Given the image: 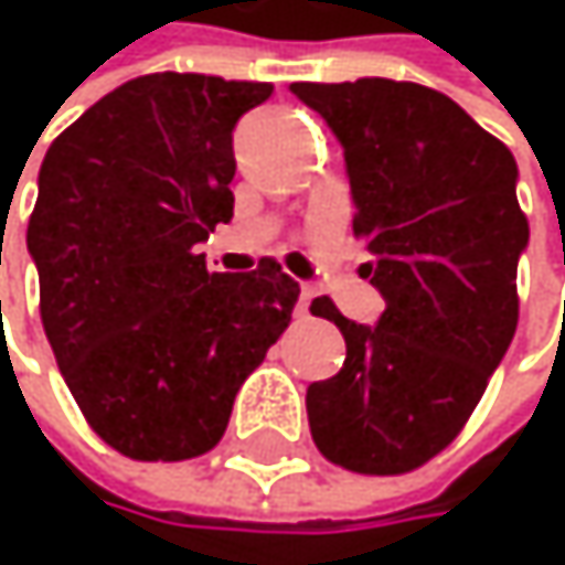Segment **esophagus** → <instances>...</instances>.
<instances>
[{
	"label": "esophagus",
	"instance_id": "obj_1",
	"mask_svg": "<svg viewBox=\"0 0 565 565\" xmlns=\"http://www.w3.org/2000/svg\"><path fill=\"white\" fill-rule=\"evenodd\" d=\"M310 300H313V287H300V300H297V313L300 317L310 313Z\"/></svg>",
	"mask_w": 565,
	"mask_h": 565
}]
</instances>
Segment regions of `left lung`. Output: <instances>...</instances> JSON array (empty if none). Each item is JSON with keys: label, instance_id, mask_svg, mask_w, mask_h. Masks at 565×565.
Instances as JSON below:
<instances>
[{"label": "left lung", "instance_id": "obj_1", "mask_svg": "<svg viewBox=\"0 0 565 565\" xmlns=\"http://www.w3.org/2000/svg\"><path fill=\"white\" fill-rule=\"evenodd\" d=\"M343 147L353 235L383 294L376 327L330 297L310 313L347 340L343 370L307 390L320 455L356 475L422 468L471 418L516 330V262L530 242L516 160L451 97L390 77L297 81Z\"/></svg>", "mask_w": 565, "mask_h": 565}]
</instances>
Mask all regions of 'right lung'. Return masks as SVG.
Returning <instances> with one entry per match:
<instances>
[{"mask_svg": "<svg viewBox=\"0 0 565 565\" xmlns=\"http://www.w3.org/2000/svg\"><path fill=\"white\" fill-rule=\"evenodd\" d=\"M265 81L143 74L49 147L29 255L57 370L87 425L134 461H185L225 435L235 395L300 287L265 258L212 275L195 245L232 218V130Z\"/></svg>", "mask_w": 565, "mask_h": 565, "instance_id": "add662e5", "label": "right lung"}]
</instances>
